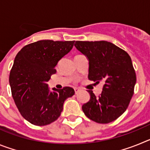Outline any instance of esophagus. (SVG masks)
I'll list each match as a JSON object with an SVG mask.
<instances>
[{
  "label": "esophagus",
  "mask_w": 150,
  "mask_h": 150,
  "mask_svg": "<svg viewBox=\"0 0 150 150\" xmlns=\"http://www.w3.org/2000/svg\"><path fill=\"white\" fill-rule=\"evenodd\" d=\"M74 91H75V94H77L79 91V88H74Z\"/></svg>",
  "instance_id": "1"
}]
</instances>
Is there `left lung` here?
Here are the masks:
<instances>
[{
	"label": "left lung",
	"mask_w": 150,
	"mask_h": 150,
	"mask_svg": "<svg viewBox=\"0 0 150 150\" xmlns=\"http://www.w3.org/2000/svg\"><path fill=\"white\" fill-rule=\"evenodd\" d=\"M74 46L88 59V79L104 83L98 97L88 91L90 100L82 106L83 112L95 122L114 121L126 110L134 95L136 74L131 57L104 40L76 41Z\"/></svg>",
	"instance_id": "obj_1"
}]
</instances>
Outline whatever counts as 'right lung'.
Returning a JSON list of instances; mask_svg holds the SVG:
<instances>
[{
    "label": "right lung",
    "instance_id": "add662e5",
    "mask_svg": "<svg viewBox=\"0 0 150 150\" xmlns=\"http://www.w3.org/2000/svg\"><path fill=\"white\" fill-rule=\"evenodd\" d=\"M74 43L43 40L26 45L16 56L9 79L12 95L21 115L31 124L53 122L60 116L64 100L75 93L71 87L51 91L47 84Z\"/></svg>",
    "mask_w": 150,
    "mask_h": 150
}]
</instances>
